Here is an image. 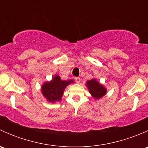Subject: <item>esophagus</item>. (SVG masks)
Segmentation results:
<instances>
[{"instance_id":"obj_1","label":"esophagus","mask_w":148,"mask_h":148,"mask_svg":"<svg viewBox=\"0 0 148 148\" xmlns=\"http://www.w3.org/2000/svg\"><path fill=\"white\" fill-rule=\"evenodd\" d=\"M74 79H75L76 82L77 83H79L80 81H81V79H80V77H75V78H74Z\"/></svg>"}]
</instances>
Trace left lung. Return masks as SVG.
Instances as JSON below:
<instances>
[{
	"instance_id": "8db88e82",
	"label": "left lung",
	"mask_w": 148,
	"mask_h": 148,
	"mask_svg": "<svg viewBox=\"0 0 148 148\" xmlns=\"http://www.w3.org/2000/svg\"><path fill=\"white\" fill-rule=\"evenodd\" d=\"M86 85L89 89V93L91 94L94 99H100L107 93L106 88L102 84H101L99 82L97 81L95 79L88 80L86 82Z\"/></svg>"
}]
</instances>
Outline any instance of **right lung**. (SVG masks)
Masks as SVG:
<instances>
[{"label":"right lung","mask_w":148,"mask_h":148,"mask_svg":"<svg viewBox=\"0 0 148 148\" xmlns=\"http://www.w3.org/2000/svg\"><path fill=\"white\" fill-rule=\"evenodd\" d=\"M71 83H74L73 80H62L59 76L55 75L51 81L41 86L43 96L49 102H60L65 88Z\"/></svg>","instance_id":"obj_1"}]
</instances>
